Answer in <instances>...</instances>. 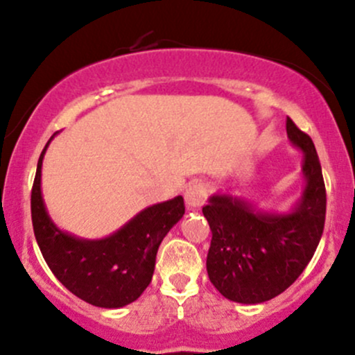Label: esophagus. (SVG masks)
Returning a JSON list of instances; mask_svg holds the SVG:
<instances>
[{
	"instance_id": "obj_1",
	"label": "esophagus",
	"mask_w": 355,
	"mask_h": 355,
	"mask_svg": "<svg viewBox=\"0 0 355 355\" xmlns=\"http://www.w3.org/2000/svg\"><path fill=\"white\" fill-rule=\"evenodd\" d=\"M208 196V186L205 182H193L186 188L184 202L188 210H198Z\"/></svg>"
}]
</instances>
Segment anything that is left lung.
Returning a JSON list of instances; mask_svg holds the SVG:
<instances>
[{"label":"left lung","instance_id":"obj_1","mask_svg":"<svg viewBox=\"0 0 355 355\" xmlns=\"http://www.w3.org/2000/svg\"><path fill=\"white\" fill-rule=\"evenodd\" d=\"M288 141L302 152L304 191L291 211H265L232 195H214L203 207L211 229L208 279L224 297L259 304L297 280L320 244L327 214L321 164L311 138L291 118Z\"/></svg>","mask_w":355,"mask_h":355}]
</instances>
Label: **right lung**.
<instances>
[{"instance_id": "1", "label": "right lung", "mask_w": 355, "mask_h": 355, "mask_svg": "<svg viewBox=\"0 0 355 355\" xmlns=\"http://www.w3.org/2000/svg\"><path fill=\"white\" fill-rule=\"evenodd\" d=\"M49 141L39 157L31 196L32 225L42 257L54 277L76 297L98 308H123L137 301L150 284L157 250L184 215V200L176 196L147 207L102 239H83L61 231L51 220L41 191L42 159Z\"/></svg>"}]
</instances>
